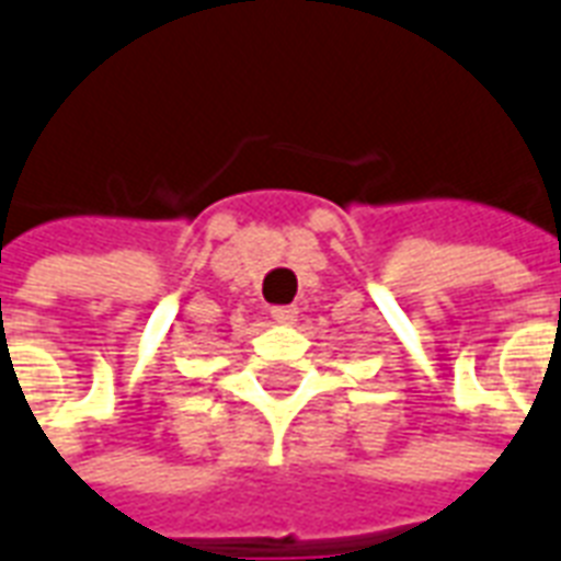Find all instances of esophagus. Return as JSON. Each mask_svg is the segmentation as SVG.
<instances>
[{
  "label": "esophagus",
  "mask_w": 561,
  "mask_h": 561,
  "mask_svg": "<svg viewBox=\"0 0 561 561\" xmlns=\"http://www.w3.org/2000/svg\"><path fill=\"white\" fill-rule=\"evenodd\" d=\"M271 318L276 320V323H294V320H297V309H294V306H273Z\"/></svg>",
  "instance_id": "34e87169"
}]
</instances>
